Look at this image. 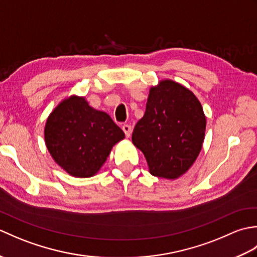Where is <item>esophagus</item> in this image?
I'll return each mask as SVG.
<instances>
[{"label":"esophagus","mask_w":257,"mask_h":257,"mask_svg":"<svg viewBox=\"0 0 257 257\" xmlns=\"http://www.w3.org/2000/svg\"><path fill=\"white\" fill-rule=\"evenodd\" d=\"M122 130L123 133L125 135V137L129 138L130 136H132V133H133V127L130 124H123L122 125Z\"/></svg>","instance_id":"esophagus-1"}]
</instances>
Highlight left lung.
I'll return each instance as SVG.
<instances>
[{
    "label": "left lung",
    "instance_id": "1",
    "mask_svg": "<svg viewBox=\"0 0 257 257\" xmlns=\"http://www.w3.org/2000/svg\"><path fill=\"white\" fill-rule=\"evenodd\" d=\"M205 127L203 108L193 92L177 81L162 79L150 88L146 112L132 139L152 176L174 180L195 162Z\"/></svg>",
    "mask_w": 257,
    "mask_h": 257
}]
</instances>
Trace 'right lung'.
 <instances>
[{
	"instance_id": "right-lung-1",
	"label": "right lung",
	"mask_w": 257,
	"mask_h": 257,
	"mask_svg": "<svg viewBox=\"0 0 257 257\" xmlns=\"http://www.w3.org/2000/svg\"><path fill=\"white\" fill-rule=\"evenodd\" d=\"M44 138L53 160L75 178L100 170L124 134L108 113L89 106L83 96L65 98L48 116Z\"/></svg>"
}]
</instances>
